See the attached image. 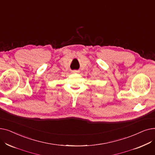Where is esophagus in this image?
Masks as SVG:
<instances>
[{"mask_svg": "<svg viewBox=\"0 0 155 155\" xmlns=\"http://www.w3.org/2000/svg\"><path fill=\"white\" fill-rule=\"evenodd\" d=\"M72 72H73V73H77V72H78V71H76V70H74V71H72Z\"/></svg>", "mask_w": 155, "mask_h": 155, "instance_id": "esophagus-1", "label": "esophagus"}]
</instances>
